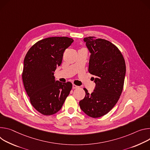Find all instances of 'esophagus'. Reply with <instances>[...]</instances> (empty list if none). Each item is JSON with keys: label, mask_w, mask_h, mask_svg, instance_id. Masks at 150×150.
Instances as JSON below:
<instances>
[{"label": "esophagus", "mask_w": 150, "mask_h": 150, "mask_svg": "<svg viewBox=\"0 0 150 150\" xmlns=\"http://www.w3.org/2000/svg\"><path fill=\"white\" fill-rule=\"evenodd\" d=\"M79 88L78 86H77V85H74V84L73 85V89H77V88Z\"/></svg>", "instance_id": "esophagus-1"}]
</instances>
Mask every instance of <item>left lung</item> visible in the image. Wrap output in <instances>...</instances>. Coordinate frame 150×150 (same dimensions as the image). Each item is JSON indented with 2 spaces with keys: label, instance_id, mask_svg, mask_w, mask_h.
<instances>
[{
  "label": "left lung",
  "instance_id": "left-lung-1",
  "mask_svg": "<svg viewBox=\"0 0 150 150\" xmlns=\"http://www.w3.org/2000/svg\"><path fill=\"white\" fill-rule=\"evenodd\" d=\"M91 53L89 72L95 88L79 102L81 110L89 117H100L107 114L119 101L126 74V64L120 50L110 42L95 37L84 38Z\"/></svg>",
  "mask_w": 150,
  "mask_h": 150
}]
</instances>
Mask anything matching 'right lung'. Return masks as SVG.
<instances>
[{
  "mask_svg": "<svg viewBox=\"0 0 150 150\" xmlns=\"http://www.w3.org/2000/svg\"><path fill=\"white\" fill-rule=\"evenodd\" d=\"M68 37H51L38 41L27 52L22 78L30 101L45 115L59 111L72 89L70 81L55 80L54 72L62 62L63 54L73 42Z\"/></svg>",
  "mask_w": 150,
  "mask_h": 150,
  "instance_id": "obj_1",
  "label": "right lung"
}]
</instances>
